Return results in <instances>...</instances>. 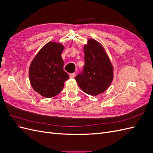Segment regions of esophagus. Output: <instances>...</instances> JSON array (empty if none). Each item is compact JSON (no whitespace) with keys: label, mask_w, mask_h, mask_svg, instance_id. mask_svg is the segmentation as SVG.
Listing matches in <instances>:
<instances>
[{"label":"esophagus","mask_w":153,"mask_h":153,"mask_svg":"<svg viewBox=\"0 0 153 153\" xmlns=\"http://www.w3.org/2000/svg\"><path fill=\"white\" fill-rule=\"evenodd\" d=\"M75 76H76V74H75V73H71L70 75H69V77H70V78H75Z\"/></svg>","instance_id":"1"}]
</instances>
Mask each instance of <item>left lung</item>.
<instances>
[{
	"label": "left lung",
	"mask_w": 153,
	"mask_h": 153,
	"mask_svg": "<svg viewBox=\"0 0 153 153\" xmlns=\"http://www.w3.org/2000/svg\"><path fill=\"white\" fill-rule=\"evenodd\" d=\"M84 51V69L75 80L85 93L97 96L107 89L112 83L113 66L102 45L96 40H88Z\"/></svg>",
	"instance_id": "1"
}]
</instances>
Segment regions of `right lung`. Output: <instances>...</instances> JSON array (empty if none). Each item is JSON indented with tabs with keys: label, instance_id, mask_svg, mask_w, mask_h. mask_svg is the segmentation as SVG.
Segmentation results:
<instances>
[{
	"label": "right lung",
	"instance_id": "1",
	"mask_svg": "<svg viewBox=\"0 0 153 153\" xmlns=\"http://www.w3.org/2000/svg\"><path fill=\"white\" fill-rule=\"evenodd\" d=\"M63 50L61 44L50 41L31 62L29 72L30 84L35 91L45 98L57 95L69 78L68 74L63 69Z\"/></svg>",
	"mask_w": 153,
	"mask_h": 153
}]
</instances>
